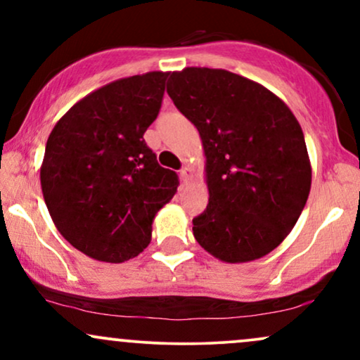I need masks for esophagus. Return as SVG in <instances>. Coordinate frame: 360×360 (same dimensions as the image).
<instances>
[{"label": "esophagus", "instance_id": "esophagus-1", "mask_svg": "<svg viewBox=\"0 0 360 360\" xmlns=\"http://www.w3.org/2000/svg\"><path fill=\"white\" fill-rule=\"evenodd\" d=\"M193 174H194V172H193L191 167H189V166L183 167V169H181V181H183L184 184H188L189 181L193 179Z\"/></svg>", "mask_w": 360, "mask_h": 360}]
</instances>
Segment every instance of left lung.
<instances>
[{"label":"left lung","mask_w":360,"mask_h":360,"mask_svg":"<svg viewBox=\"0 0 360 360\" xmlns=\"http://www.w3.org/2000/svg\"><path fill=\"white\" fill-rule=\"evenodd\" d=\"M167 93L206 157L210 198L193 220L194 238L226 264L264 257L296 225L311 188L298 120L272 91L225 69L174 71Z\"/></svg>","instance_id":"left-lung-1"}]
</instances>
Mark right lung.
Instances as JSON below:
<instances>
[{
	"mask_svg": "<svg viewBox=\"0 0 360 360\" xmlns=\"http://www.w3.org/2000/svg\"><path fill=\"white\" fill-rule=\"evenodd\" d=\"M169 72L122 77L86 94L49 135L40 166L45 205L62 237L88 257L120 264L152 237L177 176L143 134L159 115Z\"/></svg>",
	"mask_w": 360,
	"mask_h": 360,
	"instance_id": "obj_1",
	"label": "right lung"
}]
</instances>
